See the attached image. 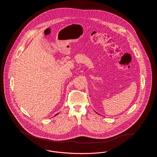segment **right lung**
Masks as SVG:
<instances>
[{"label": "right lung", "instance_id": "1", "mask_svg": "<svg viewBox=\"0 0 157 157\" xmlns=\"http://www.w3.org/2000/svg\"><path fill=\"white\" fill-rule=\"evenodd\" d=\"M58 113H57V114H56V115H55V116H56V115H58ZM55 116H54V117H55Z\"/></svg>", "mask_w": 157, "mask_h": 157}]
</instances>
